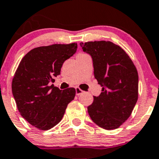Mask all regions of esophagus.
<instances>
[{"label":"esophagus","mask_w":159,"mask_h":159,"mask_svg":"<svg viewBox=\"0 0 159 159\" xmlns=\"http://www.w3.org/2000/svg\"><path fill=\"white\" fill-rule=\"evenodd\" d=\"M84 93V91H83V90H81V89L78 88V87H77V88H76V94H77V95L79 96V95H81V93Z\"/></svg>","instance_id":"esophagus-1"}]
</instances>
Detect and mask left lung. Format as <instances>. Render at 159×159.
<instances>
[{
  "instance_id": "left-lung-1",
  "label": "left lung",
  "mask_w": 159,
  "mask_h": 159,
  "mask_svg": "<svg viewBox=\"0 0 159 159\" xmlns=\"http://www.w3.org/2000/svg\"><path fill=\"white\" fill-rule=\"evenodd\" d=\"M93 58L94 77L102 86L88 107L90 118L105 130L116 129L131 116L138 100L136 67L120 46L109 41L81 43Z\"/></svg>"
}]
</instances>
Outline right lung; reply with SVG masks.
<instances>
[{"label": "right lung", "mask_w": 159, "mask_h": 159, "mask_svg": "<svg viewBox=\"0 0 159 159\" xmlns=\"http://www.w3.org/2000/svg\"><path fill=\"white\" fill-rule=\"evenodd\" d=\"M78 44H53L31 50L20 62L12 81L18 111L35 128L47 131L62 120L76 90L50 85L60 74L66 60L75 54Z\"/></svg>", "instance_id": "right-lung-1"}]
</instances>
